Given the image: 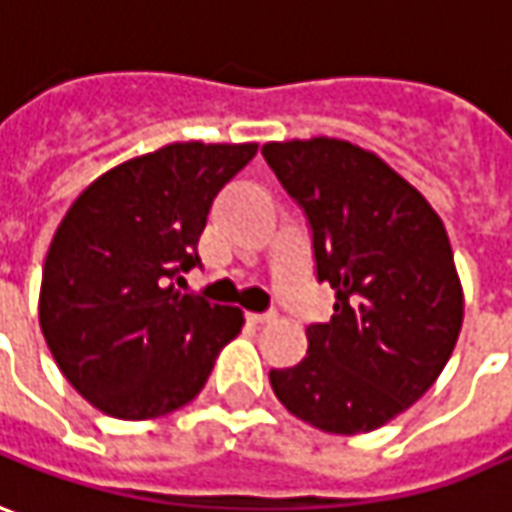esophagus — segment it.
I'll list each match as a JSON object with an SVG mask.
<instances>
[{"mask_svg":"<svg viewBox=\"0 0 512 512\" xmlns=\"http://www.w3.org/2000/svg\"><path fill=\"white\" fill-rule=\"evenodd\" d=\"M245 318H248V324H253V327H262V324L273 321V312H248Z\"/></svg>","mask_w":512,"mask_h":512,"instance_id":"1","label":"esophagus"}]
</instances>
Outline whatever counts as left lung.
<instances>
[{
	"mask_svg": "<svg viewBox=\"0 0 512 512\" xmlns=\"http://www.w3.org/2000/svg\"><path fill=\"white\" fill-rule=\"evenodd\" d=\"M267 166L310 222L315 276L335 290L307 355L270 369L290 414L327 434H366L417 403L462 329L445 225L377 154L335 137L264 143Z\"/></svg>",
	"mask_w": 512,
	"mask_h": 512,
	"instance_id": "obj_1",
	"label": "left lung"
}]
</instances>
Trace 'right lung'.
Wrapping results in <instances>:
<instances>
[{
	"label": "right lung",
	"instance_id": "obj_1",
	"mask_svg": "<svg viewBox=\"0 0 512 512\" xmlns=\"http://www.w3.org/2000/svg\"><path fill=\"white\" fill-rule=\"evenodd\" d=\"M256 143H171L101 174L72 202L41 273L39 324L72 389L118 420L191 403L242 310L180 296L214 197Z\"/></svg>",
	"mask_w": 512,
	"mask_h": 512
}]
</instances>
